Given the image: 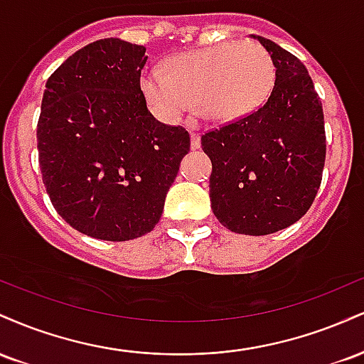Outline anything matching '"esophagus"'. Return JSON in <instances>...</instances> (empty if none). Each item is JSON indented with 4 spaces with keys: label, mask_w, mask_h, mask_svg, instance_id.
<instances>
[{
    "label": "esophagus",
    "mask_w": 364,
    "mask_h": 364,
    "mask_svg": "<svg viewBox=\"0 0 364 364\" xmlns=\"http://www.w3.org/2000/svg\"><path fill=\"white\" fill-rule=\"evenodd\" d=\"M190 139H191V149H193V150L200 149V145H202V140H200L198 133L191 132V133H190Z\"/></svg>",
    "instance_id": "esophagus-1"
}]
</instances>
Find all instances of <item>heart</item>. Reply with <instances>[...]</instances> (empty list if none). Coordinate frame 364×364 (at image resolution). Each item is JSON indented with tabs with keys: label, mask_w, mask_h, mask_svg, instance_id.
Returning a JSON list of instances; mask_svg holds the SVG:
<instances>
[{
	"label": "heart",
	"mask_w": 364,
	"mask_h": 364,
	"mask_svg": "<svg viewBox=\"0 0 364 364\" xmlns=\"http://www.w3.org/2000/svg\"><path fill=\"white\" fill-rule=\"evenodd\" d=\"M274 75L272 56L263 46L229 41L174 56L166 73L149 70L141 77V90L169 118H181L198 102L205 118L235 121L265 101Z\"/></svg>",
	"instance_id": "obj_1"
}]
</instances>
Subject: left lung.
Instances as JSON below:
<instances>
[{"mask_svg":"<svg viewBox=\"0 0 364 364\" xmlns=\"http://www.w3.org/2000/svg\"><path fill=\"white\" fill-rule=\"evenodd\" d=\"M253 37L272 56L274 89L258 109L208 129L202 149L212 161L210 202L219 223L240 235L265 236L311 207L327 139L306 66L270 39Z\"/></svg>","mask_w":364,"mask_h":364,"instance_id":"left-lung-1","label":"left lung"}]
</instances>
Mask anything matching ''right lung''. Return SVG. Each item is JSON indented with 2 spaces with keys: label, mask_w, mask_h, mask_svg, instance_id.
<instances>
[{
  "label": "right lung",
  "mask_w": 364,
  "mask_h": 364,
  "mask_svg": "<svg viewBox=\"0 0 364 364\" xmlns=\"http://www.w3.org/2000/svg\"><path fill=\"white\" fill-rule=\"evenodd\" d=\"M145 48L101 39L48 78L37 121L43 181L53 207L82 235L128 241L156 228L190 150L183 127L147 109Z\"/></svg>",
  "instance_id": "1"
}]
</instances>
